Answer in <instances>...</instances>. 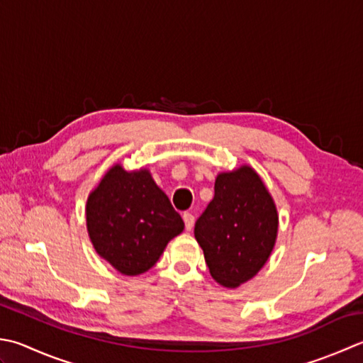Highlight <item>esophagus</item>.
I'll list each match as a JSON object with an SVG mask.
<instances>
[{
	"instance_id": "1",
	"label": "esophagus",
	"mask_w": 363,
	"mask_h": 363,
	"mask_svg": "<svg viewBox=\"0 0 363 363\" xmlns=\"http://www.w3.org/2000/svg\"><path fill=\"white\" fill-rule=\"evenodd\" d=\"M182 218H184V223H186V230L187 231H191L194 230V223H195V217L190 214V212H184V216H182Z\"/></svg>"
}]
</instances>
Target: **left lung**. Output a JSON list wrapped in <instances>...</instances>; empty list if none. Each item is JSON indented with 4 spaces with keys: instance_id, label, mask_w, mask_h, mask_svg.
<instances>
[{
    "instance_id": "left-lung-1",
    "label": "left lung",
    "mask_w": 363,
    "mask_h": 363,
    "mask_svg": "<svg viewBox=\"0 0 363 363\" xmlns=\"http://www.w3.org/2000/svg\"><path fill=\"white\" fill-rule=\"evenodd\" d=\"M216 195L195 223L209 272L225 288H238L266 264L279 234V212L250 165L218 173Z\"/></svg>"
}]
</instances>
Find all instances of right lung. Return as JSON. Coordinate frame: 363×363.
Here are the masks:
<instances>
[{
    "instance_id": "add662e5",
    "label": "right lung",
    "mask_w": 363,
    "mask_h": 363,
    "mask_svg": "<svg viewBox=\"0 0 363 363\" xmlns=\"http://www.w3.org/2000/svg\"><path fill=\"white\" fill-rule=\"evenodd\" d=\"M86 228L99 257L135 277L159 261L184 222L147 168L127 172L115 163L88 196Z\"/></svg>"
}]
</instances>
